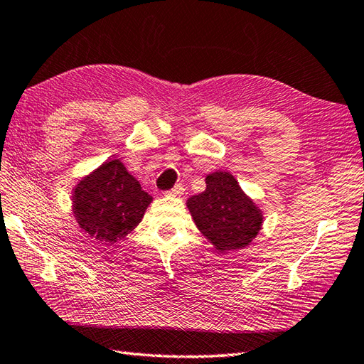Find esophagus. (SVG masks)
<instances>
[{"mask_svg":"<svg viewBox=\"0 0 364 364\" xmlns=\"http://www.w3.org/2000/svg\"><path fill=\"white\" fill-rule=\"evenodd\" d=\"M183 192H184V189H183V186L181 184H178V186H175L173 189H171V191H167L166 193L167 195H171V197H181L183 195Z\"/></svg>","mask_w":364,"mask_h":364,"instance_id":"34e87169","label":"esophagus"}]
</instances>
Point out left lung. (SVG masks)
I'll return each instance as SVG.
<instances>
[{
	"label": "left lung",
	"instance_id": "1",
	"mask_svg": "<svg viewBox=\"0 0 364 364\" xmlns=\"http://www.w3.org/2000/svg\"><path fill=\"white\" fill-rule=\"evenodd\" d=\"M188 209L201 234L221 254L246 247L262 229V210L229 172L209 173L206 191L191 197Z\"/></svg>",
	"mask_w": 364,
	"mask_h": 364
}]
</instances>
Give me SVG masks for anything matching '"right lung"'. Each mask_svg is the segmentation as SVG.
<instances>
[{
	"label": "right lung",
	"mask_w": 364,
	"mask_h": 364,
	"mask_svg": "<svg viewBox=\"0 0 364 364\" xmlns=\"http://www.w3.org/2000/svg\"><path fill=\"white\" fill-rule=\"evenodd\" d=\"M72 200L80 228L112 246L138 226L152 197L123 163L109 160L77 184Z\"/></svg>",
	"instance_id": "right-lung-1"
}]
</instances>
